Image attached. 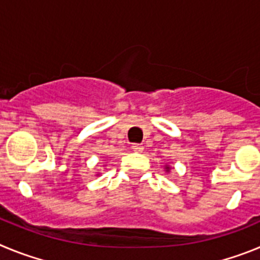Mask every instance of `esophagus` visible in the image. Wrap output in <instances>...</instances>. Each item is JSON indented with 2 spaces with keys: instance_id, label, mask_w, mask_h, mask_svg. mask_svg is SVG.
Wrapping results in <instances>:
<instances>
[{
  "instance_id": "34e87169",
  "label": "esophagus",
  "mask_w": 260,
  "mask_h": 260,
  "mask_svg": "<svg viewBox=\"0 0 260 260\" xmlns=\"http://www.w3.org/2000/svg\"><path fill=\"white\" fill-rule=\"evenodd\" d=\"M132 148H133V151H135V152H142V151H143V146L139 143H134L132 146Z\"/></svg>"
}]
</instances>
